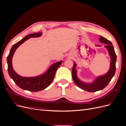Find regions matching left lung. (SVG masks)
<instances>
[{
	"label": "left lung",
	"instance_id": "8db88e82",
	"mask_svg": "<svg viewBox=\"0 0 126 126\" xmlns=\"http://www.w3.org/2000/svg\"><path fill=\"white\" fill-rule=\"evenodd\" d=\"M99 41L101 43L107 44L105 46V47L108 50L111 59L110 68L108 71L104 75L98 76L92 83H86L81 81L78 78L77 76V72L76 70L77 65L75 62L74 63V66L72 69V77L75 84L80 88L89 92H95L105 88L115 75L116 72L117 56L111 42L101 36H100ZM96 46L99 47L100 46L96 45Z\"/></svg>",
	"mask_w": 126,
	"mask_h": 126
}]
</instances>
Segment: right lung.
I'll use <instances>...</instances> for the list:
<instances>
[{"mask_svg": "<svg viewBox=\"0 0 126 126\" xmlns=\"http://www.w3.org/2000/svg\"><path fill=\"white\" fill-rule=\"evenodd\" d=\"M41 35V32L34 33L27 35L23 39L13 46L7 58L8 71L11 78L13 79L16 84L20 88L32 92L43 90L51 84L54 79L56 70L62 63L63 61H59L58 62L53 63L45 73L41 75L32 77H24L17 74L14 70L12 64V59L17 48L25 41L30 38L39 37Z\"/></svg>", "mask_w": 126, "mask_h": 126, "instance_id": "add662e5", "label": "right lung"}]
</instances>
